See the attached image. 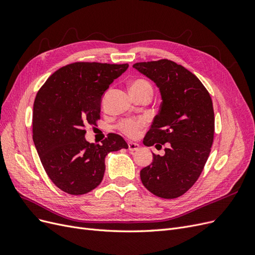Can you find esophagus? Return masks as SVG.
Instances as JSON below:
<instances>
[{"label": "esophagus", "instance_id": "34e87169", "mask_svg": "<svg viewBox=\"0 0 255 255\" xmlns=\"http://www.w3.org/2000/svg\"><path fill=\"white\" fill-rule=\"evenodd\" d=\"M128 150L129 151H137L138 149H139V144L138 143H135V142H132V141H129V142H128Z\"/></svg>", "mask_w": 255, "mask_h": 255}]
</instances>
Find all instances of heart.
<instances>
[{"label": "heart", "mask_w": 255, "mask_h": 255, "mask_svg": "<svg viewBox=\"0 0 255 255\" xmlns=\"http://www.w3.org/2000/svg\"><path fill=\"white\" fill-rule=\"evenodd\" d=\"M130 92H132L133 96L144 94V92L152 95L153 88L148 81L139 79L130 84ZM143 126L144 120L142 119H125L119 123L118 128L122 133H125L128 137H136L140 133V129L143 128Z\"/></svg>", "instance_id": "obj_1"}]
</instances>
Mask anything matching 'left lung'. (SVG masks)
<instances>
[{"mask_svg":"<svg viewBox=\"0 0 255 255\" xmlns=\"http://www.w3.org/2000/svg\"><path fill=\"white\" fill-rule=\"evenodd\" d=\"M133 68L156 84L163 100L143 143L157 149L166 144L165 155L153 154L140 179L153 195L174 199L197 182L210 155L215 130L212 98L195 74L172 60L136 63Z\"/></svg>","mask_w":255,"mask_h":255,"instance_id":"8db88e82","label":"left lung"}]
</instances>
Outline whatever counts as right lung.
Masks as SVG:
<instances>
[{"instance_id": "obj_1", "label": "right lung", "mask_w": 255, "mask_h": 255, "mask_svg": "<svg viewBox=\"0 0 255 255\" xmlns=\"http://www.w3.org/2000/svg\"><path fill=\"white\" fill-rule=\"evenodd\" d=\"M128 68L78 61L58 69L37 92L33 140L50 180L69 195H84L99 186L105 156L128 148L118 134L112 133L102 144L85 139V128L100 119L103 94Z\"/></svg>"}]
</instances>
